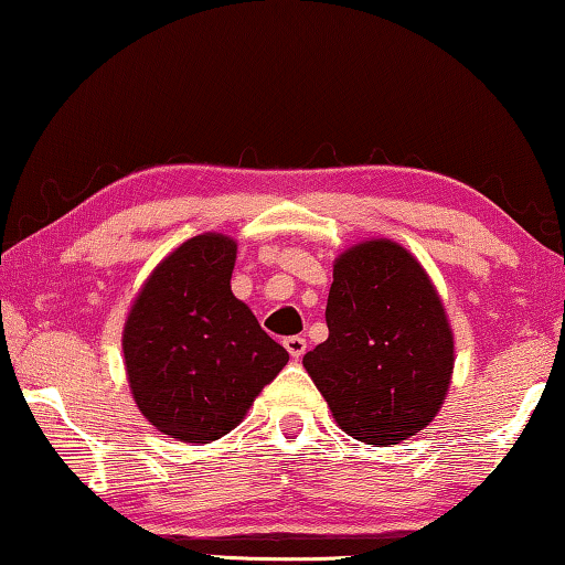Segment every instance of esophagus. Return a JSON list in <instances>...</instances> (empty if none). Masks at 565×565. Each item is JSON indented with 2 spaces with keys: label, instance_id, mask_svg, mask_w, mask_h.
<instances>
[{
  "label": "esophagus",
  "instance_id": "34e87169",
  "mask_svg": "<svg viewBox=\"0 0 565 565\" xmlns=\"http://www.w3.org/2000/svg\"><path fill=\"white\" fill-rule=\"evenodd\" d=\"M284 347H286V352H289L291 360H301V356L307 354V339L299 337V334L297 337H286Z\"/></svg>",
  "mask_w": 565,
  "mask_h": 565
}]
</instances>
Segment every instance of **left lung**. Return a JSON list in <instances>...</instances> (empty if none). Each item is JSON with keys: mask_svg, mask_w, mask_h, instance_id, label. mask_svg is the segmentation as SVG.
I'll return each instance as SVG.
<instances>
[{"mask_svg": "<svg viewBox=\"0 0 565 565\" xmlns=\"http://www.w3.org/2000/svg\"><path fill=\"white\" fill-rule=\"evenodd\" d=\"M329 339L303 356L339 427L397 445L433 423L452 374V331L427 274L392 241L337 258Z\"/></svg>", "mask_w": 565, "mask_h": 565, "instance_id": "left-lung-1", "label": "left lung"}]
</instances>
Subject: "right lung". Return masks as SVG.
<instances>
[{
    "label": "right lung",
    "instance_id": "right-lung-1",
    "mask_svg": "<svg viewBox=\"0 0 565 565\" xmlns=\"http://www.w3.org/2000/svg\"><path fill=\"white\" fill-rule=\"evenodd\" d=\"M236 244L226 236L185 241L150 274L125 324L132 397L148 423L178 440L231 433L289 362L231 294Z\"/></svg>",
    "mask_w": 565,
    "mask_h": 565
}]
</instances>
